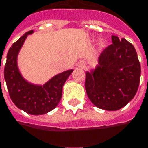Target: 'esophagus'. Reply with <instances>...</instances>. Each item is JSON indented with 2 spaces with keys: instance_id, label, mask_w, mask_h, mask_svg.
<instances>
[{
  "instance_id": "obj_1",
  "label": "esophagus",
  "mask_w": 148,
  "mask_h": 148,
  "mask_svg": "<svg viewBox=\"0 0 148 148\" xmlns=\"http://www.w3.org/2000/svg\"><path fill=\"white\" fill-rule=\"evenodd\" d=\"M79 66L80 67V68H86V62H80L79 64Z\"/></svg>"
}]
</instances>
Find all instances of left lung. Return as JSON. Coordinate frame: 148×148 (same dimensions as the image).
<instances>
[{
    "label": "left lung",
    "instance_id": "left-lung-1",
    "mask_svg": "<svg viewBox=\"0 0 148 148\" xmlns=\"http://www.w3.org/2000/svg\"><path fill=\"white\" fill-rule=\"evenodd\" d=\"M112 42L101 53L97 67L86 73L85 83L90 101L108 111L119 110L131 101L141 78V65L133 45L115 35Z\"/></svg>",
    "mask_w": 148,
    "mask_h": 148
}]
</instances>
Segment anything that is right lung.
<instances>
[{"label":"right lung","instance_id":"add662e5","mask_svg":"<svg viewBox=\"0 0 148 148\" xmlns=\"http://www.w3.org/2000/svg\"><path fill=\"white\" fill-rule=\"evenodd\" d=\"M32 33L33 30L25 33L10 47L7 55L4 77L13 103L27 114L40 115L47 114L58 106L62 98V86L73 69L55 75L43 86L34 85L25 80L19 72L17 58L25 39Z\"/></svg>","mask_w":148,"mask_h":148}]
</instances>
